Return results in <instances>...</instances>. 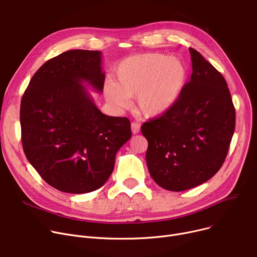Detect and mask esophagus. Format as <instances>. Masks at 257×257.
Here are the masks:
<instances>
[{"instance_id":"obj_1","label":"esophagus","mask_w":257,"mask_h":257,"mask_svg":"<svg viewBox=\"0 0 257 257\" xmlns=\"http://www.w3.org/2000/svg\"><path fill=\"white\" fill-rule=\"evenodd\" d=\"M131 130H132V133L133 134H138L141 130V124L140 123H136V122H133L131 124Z\"/></svg>"}]
</instances>
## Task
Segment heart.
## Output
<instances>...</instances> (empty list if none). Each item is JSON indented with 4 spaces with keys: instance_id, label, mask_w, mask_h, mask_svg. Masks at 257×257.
Instances as JSON below:
<instances>
[{
    "instance_id": "b5f03b06",
    "label": "heart",
    "mask_w": 257,
    "mask_h": 257,
    "mask_svg": "<svg viewBox=\"0 0 257 257\" xmlns=\"http://www.w3.org/2000/svg\"><path fill=\"white\" fill-rule=\"evenodd\" d=\"M187 79L188 67L179 57L135 55L117 65L115 84L109 82L105 92L118 107L127 106V98L138 97L140 111L147 117H157L176 105Z\"/></svg>"
}]
</instances>
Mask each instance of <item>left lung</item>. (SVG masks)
<instances>
[{
  "mask_svg": "<svg viewBox=\"0 0 257 257\" xmlns=\"http://www.w3.org/2000/svg\"><path fill=\"white\" fill-rule=\"evenodd\" d=\"M189 51L193 72L176 105L142 126L150 175L169 191L191 189L217 174L235 127L225 78L197 50Z\"/></svg>",
  "mask_w": 257,
  "mask_h": 257,
  "instance_id": "8db88e82",
  "label": "left lung"
}]
</instances>
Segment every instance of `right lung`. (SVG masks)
<instances>
[{"instance_id":"right-lung-1","label":"right lung","mask_w":257,"mask_h":257,"mask_svg":"<svg viewBox=\"0 0 257 257\" xmlns=\"http://www.w3.org/2000/svg\"><path fill=\"white\" fill-rule=\"evenodd\" d=\"M99 50L73 49L48 60L22 98L24 152L56 189L92 192L110 177L116 152L131 138L127 117L102 113L82 85L103 91Z\"/></svg>"}]
</instances>
